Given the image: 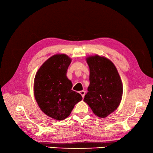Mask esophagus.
<instances>
[{"label": "esophagus", "instance_id": "esophagus-1", "mask_svg": "<svg viewBox=\"0 0 153 153\" xmlns=\"http://www.w3.org/2000/svg\"><path fill=\"white\" fill-rule=\"evenodd\" d=\"M80 94L82 95V98H84V96H85V92L84 91H80Z\"/></svg>", "mask_w": 153, "mask_h": 153}]
</instances>
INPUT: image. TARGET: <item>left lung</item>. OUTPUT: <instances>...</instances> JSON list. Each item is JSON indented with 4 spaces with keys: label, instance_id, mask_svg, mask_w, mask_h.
Returning <instances> with one entry per match:
<instances>
[{
    "label": "left lung",
    "instance_id": "left-lung-1",
    "mask_svg": "<svg viewBox=\"0 0 153 153\" xmlns=\"http://www.w3.org/2000/svg\"><path fill=\"white\" fill-rule=\"evenodd\" d=\"M89 67L90 84L84 101L93 113L105 118L117 108L123 86L116 67L105 57L96 55L86 59Z\"/></svg>",
    "mask_w": 153,
    "mask_h": 153
}]
</instances>
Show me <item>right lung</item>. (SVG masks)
<instances>
[{"instance_id":"1","label":"right lung","mask_w":153,"mask_h":153,"mask_svg":"<svg viewBox=\"0 0 153 153\" xmlns=\"http://www.w3.org/2000/svg\"><path fill=\"white\" fill-rule=\"evenodd\" d=\"M71 59L66 54H56L47 59L37 71L34 94L40 109L48 117L58 121L70 115L82 96L71 90L72 83L67 78Z\"/></svg>"}]
</instances>
